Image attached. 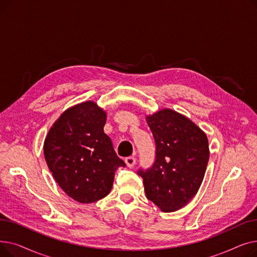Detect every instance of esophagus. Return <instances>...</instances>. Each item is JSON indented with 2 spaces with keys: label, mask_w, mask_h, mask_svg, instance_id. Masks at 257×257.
Here are the masks:
<instances>
[{
  "label": "esophagus",
  "mask_w": 257,
  "mask_h": 257,
  "mask_svg": "<svg viewBox=\"0 0 257 257\" xmlns=\"http://www.w3.org/2000/svg\"><path fill=\"white\" fill-rule=\"evenodd\" d=\"M136 161H137L136 157H132V156L131 157H127L125 159V163H126L127 167L130 168V169H132L134 166H136Z\"/></svg>",
  "instance_id": "34e87169"
}]
</instances>
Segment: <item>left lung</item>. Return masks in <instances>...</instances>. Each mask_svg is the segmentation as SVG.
Listing matches in <instances>:
<instances>
[{
  "label": "left lung",
  "instance_id": "1",
  "mask_svg": "<svg viewBox=\"0 0 257 257\" xmlns=\"http://www.w3.org/2000/svg\"><path fill=\"white\" fill-rule=\"evenodd\" d=\"M156 145L151 169L139 174L147 198L164 212L190 202L203 181L209 159L206 134L185 115L165 108L146 115Z\"/></svg>",
  "mask_w": 257,
  "mask_h": 257
}]
</instances>
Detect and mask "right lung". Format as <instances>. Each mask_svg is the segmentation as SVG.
<instances>
[{
  "instance_id": "add662e5",
  "label": "right lung",
  "mask_w": 257,
  "mask_h": 257,
  "mask_svg": "<svg viewBox=\"0 0 257 257\" xmlns=\"http://www.w3.org/2000/svg\"><path fill=\"white\" fill-rule=\"evenodd\" d=\"M106 111L93 101L64 110L50 128L44 154L49 170L61 190L82 204L110 193L114 173L125 163L117 157L104 133Z\"/></svg>"
}]
</instances>
